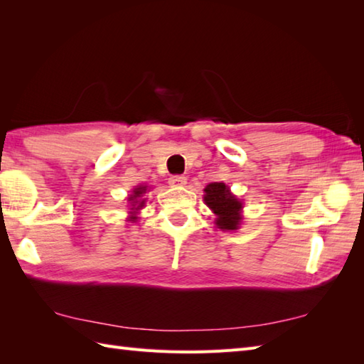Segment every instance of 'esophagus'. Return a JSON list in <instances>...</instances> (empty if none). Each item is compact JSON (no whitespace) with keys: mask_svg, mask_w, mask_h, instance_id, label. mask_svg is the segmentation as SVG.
<instances>
[{"mask_svg":"<svg viewBox=\"0 0 364 364\" xmlns=\"http://www.w3.org/2000/svg\"><path fill=\"white\" fill-rule=\"evenodd\" d=\"M168 183L172 184L173 188H181V186H184V184L188 183V178L184 176V175H173V176H170Z\"/></svg>","mask_w":364,"mask_h":364,"instance_id":"34e87169","label":"esophagus"}]
</instances>
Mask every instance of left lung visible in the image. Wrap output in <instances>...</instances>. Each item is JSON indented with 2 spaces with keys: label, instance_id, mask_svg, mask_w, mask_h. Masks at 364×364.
<instances>
[{
  "label": "left lung",
  "instance_id": "left-lung-1",
  "mask_svg": "<svg viewBox=\"0 0 364 364\" xmlns=\"http://www.w3.org/2000/svg\"><path fill=\"white\" fill-rule=\"evenodd\" d=\"M205 203L215 214L218 228L228 231L237 230L242 222V202L231 194L225 183H210L203 189Z\"/></svg>",
  "mask_w": 364,
  "mask_h": 364
}]
</instances>
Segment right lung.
I'll return each mask as SVG.
<instances>
[{
	"label": "right lung",
	"instance_id": "1",
	"mask_svg": "<svg viewBox=\"0 0 364 364\" xmlns=\"http://www.w3.org/2000/svg\"><path fill=\"white\" fill-rule=\"evenodd\" d=\"M146 188L149 186H136L134 189H133V194H131L129 197H128V202H129V218H128V220L129 222H136L139 218H137V213L142 210V208L145 206V198H144V196H145V192H146Z\"/></svg>",
	"mask_w": 364,
	"mask_h": 364
}]
</instances>
